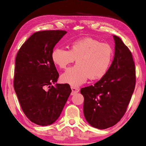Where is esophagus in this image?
<instances>
[{
    "instance_id": "obj_1",
    "label": "esophagus",
    "mask_w": 146,
    "mask_h": 146,
    "mask_svg": "<svg viewBox=\"0 0 146 146\" xmlns=\"http://www.w3.org/2000/svg\"><path fill=\"white\" fill-rule=\"evenodd\" d=\"M71 90H72V92H71V95H75V94L78 93L80 91V90L78 88L73 87V86H71Z\"/></svg>"
}]
</instances>
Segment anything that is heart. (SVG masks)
Instances as JSON below:
<instances>
[{
  "label": "heart",
  "mask_w": 146,
  "mask_h": 146,
  "mask_svg": "<svg viewBox=\"0 0 146 146\" xmlns=\"http://www.w3.org/2000/svg\"><path fill=\"white\" fill-rule=\"evenodd\" d=\"M51 60L56 66L65 69L76 60L77 64L70 68L61 76V82L72 86H79L89 78L98 80L107 73L113 60L114 51L110 44L86 37L70 42L69 50L56 47Z\"/></svg>",
  "instance_id": "b5f03b06"
}]
</instances>
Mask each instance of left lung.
Listing matches in <instances>:
<instances>
[{
    "instance_id": "1",
    "label": "left lung",
    "mask_w": 146,
    "mask_h": 146,
    "mask_svg": "<svg viewBox=\"0 0 146 146\" xmlns=\"http://www.w3.org/2000/svg\"><path fill=\"white\" fill-rule=\"evenodd\" d=\"M115 55L110 69L94 85L82 88L83 113L94 127L105 129L115 125L126 112L135 86L132 55L119 37L113 36Z\"/></svg>"
}]
</instances>
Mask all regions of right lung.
Masks as SVG:
<instances>
[{"label": "right lung", "mask_w": 146, "mask_h": 146, "mask_svg": "<svg viewBox=\"0 0 146 146\" xmlns=\"http://www.w3.org/2000/svg\"><path fill=\"white\" fill-rule=\"evenodd\" d=\"M66 33L63 30L35 33L21 46L15 58L14 90L23 112L37 125L54 122L71 92L66 83L52 85L59 73L51 52Z\"/></svg>", "instance_id": "obj_1"}]
</instances>
